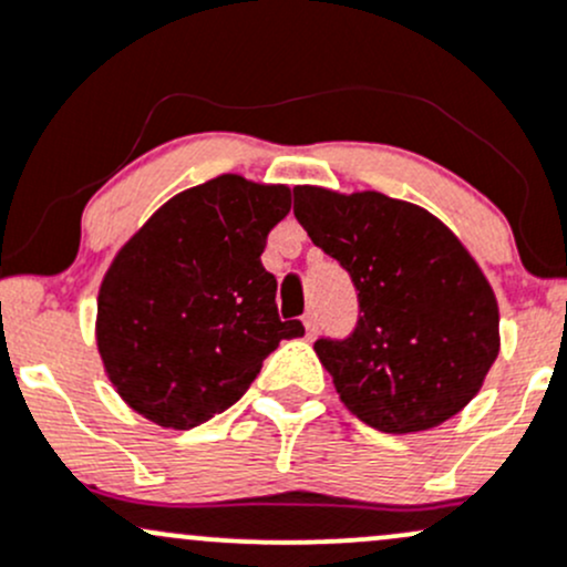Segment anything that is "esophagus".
Instances as JSON below:
<instances>
[{
	"mask_svg": "<svg viewBox=\"0 0 567 567\" xmlns=\"http://www.w3.org/2000/svg\"><path fill=\"white\" fill-rule=\"evenodd\" d=\"M303 329H307V339L318 337V315L315 312L303 315Z\"/></svg>",
	"mask_w": 567,
	"mask_h": 567,
	"instance_id": "obj_1",
	"label": "esophagus"
}]
</instances>
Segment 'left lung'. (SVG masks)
<instances>
[{
	"label": "left lung",
	"instance_id": "left-lung-1",
	"mask_svg": "<svg viewBox=\"0 0 567 567\" xmlns=\"http://www.w3.org/2000/svg\"><path fill=\"white\" fill-rule=\"evenodd\" d=\"M293 214L359 290L350 337L315 342L344 408L389 434L456 415L499 353L497 299L462 241L383 193L296 187Z\"/></svg>",
	"mask_w": 567,
	"mask_h": 567
}]
</instances>
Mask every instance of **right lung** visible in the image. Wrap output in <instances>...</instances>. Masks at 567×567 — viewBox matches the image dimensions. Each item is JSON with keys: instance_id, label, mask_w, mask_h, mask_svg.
Here are the masks:
<instances>
[{"instance_id": "add662e5", "label": "right lung", "mask_w": 567, "mask_h": 567, "mask_svg": "<svg viewBox=\"0 0 567 567\" xmlns=\"http://www.w3.org/2000/svg\"><path fill=\"white\" fill-rule=\"evenodd\" d=\"M290 189L225 174L184 189L118 249L100 285L97 348L124 402L193 429L244 396L301 320H279L260 255Z\"/></svg>"}]
</instances>
